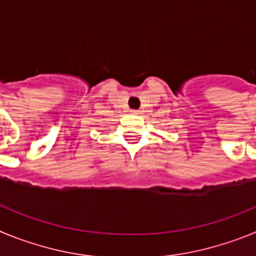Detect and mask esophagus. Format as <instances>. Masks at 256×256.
Here are the masks:
<instances>
[{"mask_svg": "<svg viewBox=\"0 0 256 256\" xmlns=\"http://www.w3.org/2000/svg\"><path fill=\"white\" fill-rule=\"evenodd\" d=\"M130 114H132V115H140V114H141V112H140V110H132V112H130Z\"/></svg>", "mask_w": 256, "mask_h": 256, "instance_id": "34e87169", "label": "esophagus"}]
</instances>
